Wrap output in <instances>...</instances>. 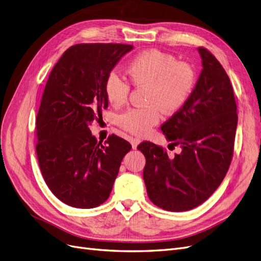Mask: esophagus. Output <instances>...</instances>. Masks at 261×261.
<instances>
[{"instance_id": "obj_1", "label": "esophagus", "mask_w": 261, "mask_h": 261, "mask_svg": "<svg viewBox=\"0 0 261 261\" xmlns=\"http://www.w3.org/2000/svg\"><path fill=\"white\" fill-rule=\"evenodd\" d=\"M139 143H140V139H139V138H136V137L130 138V144H132L133 149H136Z\"/></svg>"}]
</instances>
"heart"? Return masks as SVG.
I'll return each mask as SVG.
<instances>
[{"instance_id": "b5f03b06", "label": "heart", "mask_w": 261, "mask_h": 261, "mask_svg": "<svg viewBox=\"0 0 261 261\" xmlns=\"http://www.w3.org/2000/svg\"><path fill=\"white\" fill-rule=\"evenodd\" d=\"M134 86L147 87V108L129 109L118 116V125L134 135L143 136L159 123L161 114L177 112L195 88L196 73L185 62L159 50H148L136 55L126 68ZM110 103L122 107L128 100L130 86L123 77L111 72L105 83Z\"/></svg>"}]
</instances>
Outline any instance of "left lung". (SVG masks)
<instances>
[{
  "mask_svg": "<svg viewBox=\"0 0 261 261\" xmlns=\"http://www.w3.org/2000/svg\"><path fill=\"white\" fill-rule=\"evenodd\" d=\"M202 70L186 103L161 126L181 150L169 156L163 147L144 141V180L149 199L168 211L198 207L216 192L230 168L238 113L226 72L206 48H198ZM169 145V146H170Z\"/></svg>",
  "mask_w": 261,
  "mask_h": 261,
  "instance_id": "8db88e82",
  "label": "left lung"
}]
</instances>
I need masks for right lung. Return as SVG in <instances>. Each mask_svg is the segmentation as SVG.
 Instances as JSON below:
<instances>
[{"label": "right lung", "instance_id": "right-lung-1", "mask_svg": "<svg viewBox=\"0 0 261 261\" xmlns=\"http://www.w3.org/2000/svg\"><path fill=\"white\" fill-rule=\"evenodd\" d=\"M133 49L123 43H80L63 53L44 87L36 121V151L45 184L70 207L90 209L110 196L130 144L89 128L108 108L107 76Z\"/></svg>", "mask_w": 261, "mask_h": 261}]
</instances>
